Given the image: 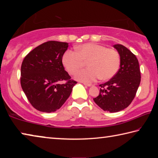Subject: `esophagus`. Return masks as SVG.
Instances as JSON below:
<instances>
[{
  "instance_id": "obj_1",
  "label": "esophagus",
  "mask_w": 158,
  "mask_h": 158,
  "mask_svg": "<svg viewBox=\"0 0 158 158\" xmlns=\"http://www.w3.org/2000/svg\"><path fill=\"white\" fill-rule=\"evenodd\" d=\"M85 85H86V86H88V87H91V86H93V84H91V83H86V82H84L83 83Z\"/></svg>"
}]
</instances>
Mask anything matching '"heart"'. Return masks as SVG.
<instances>
[{"mask_svg": "<svg viewBox=\"0 0 158 158\" xmlns=\"http://www.w3.org/2000/svg\"><path fill=\"white\" fill-rule=\"evenodd\" d=\"M66 71L73 75L87 62L89 68L81 70L76 75L78 81H95L100 77L106 81L117 73L120 65V55L114 48L94 43H87L76 47V52L67 50L62 58Z\"/></svg>", "mask_w": 158, "mask_h": 158, "instance_id": "obj_1", "label": "heart"}]
</instances>
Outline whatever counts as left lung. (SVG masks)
I'll return each mask as SVG.
<instances>
[{
    "instance_id": "8db88e82",
    "label": "left lung",
    "mask_w": 158,
    "mask_h": 158,
    "mask_svg": "<svg viewBox=\"0 0 158 158\" xmlns=\"http://www.w3.org/2000/svg\"><path fill=\"white\" fill-rule=\"evenodd\" d=\"M120 55V69L110 81L99 85V94L94 98L104 111L117 112L128 107L134 99L140 82V71L135 56L121 44L114 45Z\"/></svg>"
}]
</instances>
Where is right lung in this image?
I'll return each mask as SVG.
<instances>
[{
    "instance_id": "add662e5",
    "label": "right lung",
    "mask_w": 158,
    "mask_h": 158,
    "mask_svg": "<svg viewBox=\"0 0 158 158\" xmlns=\"http://www.w3.org/2000/svg\"><path fill=\"white\" fill-rule=\"evenodd\" d=\"M66 42L48 41L29 53L21 65L20 84L34 108L42 112H54L69 98L76 81L65 71L63 55ZM65 81L61 84L60 82Z\"/></svg>"
}]
</instances>
